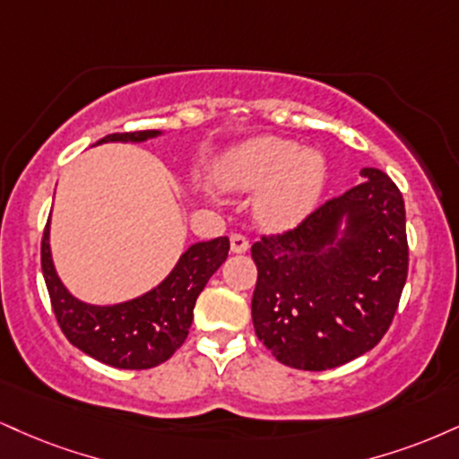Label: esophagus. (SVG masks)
<instances>
[{"mask_svg": "<svg viewBox=\"0 0 459 459\" xmlns=\"http://www.w3.org/2000/svg\"><path fill=\"white\" fill-rule=\"evenodd\" d=\"M247 247H250V241H247L246 235H241V233L230 235V250H233L235 254H244V252H247Z\"/></svg>", "mask_w": 459, "mask_h": 459, "instance_id": "esophagus-1", "label": "esophagus"}]
</instances>
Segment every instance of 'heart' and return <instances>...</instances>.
<instances>
[{
	"label": "heart",
	"instance_id": "b5f03b06",
	"mask_svg": "<svg viewBox=\"0 0 459 459\" xmlns=\"http://www.w3.org/2000/svg\"><path fill=\"white\" fill-rule=\"evenodd\" d=\"M220 179L233 190H261L258 220L267 229L282 230L310 213L327 179V162L316 149H299L280 136H261L224 158Z\"/></svg>",
	"mask_w": 459,
	"mask_h": 459
}]
</instances>
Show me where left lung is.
Segmentation results:
<instances>
[{
  "instance_id": "8db88e82",
  "label": "left lung",
  "mask_w": 459,
  "mask_h": 459,
  "mask_svg": "<svg viewBox=\"0 0 459 459\" xmlns=\"http://www.w3.org/2000/svg\"><path fill=\"white\" fill-rule=\"evenodd\" d=\"M361 177L295 229L252 246L254 331L289 368L344 366L394 323L408 275L404 198L383 170L363 169ZM342 217L350 226L338 240Z\"/></svg>"
}]
</instances>
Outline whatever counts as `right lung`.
I'll use <instances>...</instances> for the list:
<instances>
[{"instance_id":"add662e5","label":"right lung","mask_w":459,"mask_h":459,"mask_svg":"<svg viewBox=\"0 0 459 459\" xmlns=\"http://www.w3.org/2000/svg\"><path fill=\"white\" fill-rule=\"evenodd\" d=\"M158 134V130L115 132L98 143H141ZM229 247V237L187 247L158 289L117 306H87L64 289L51 261L48 222L44 226L40 258L55 318L70 344L107 366L149 369L169 361L186 342L198 295L226 261Z\"/></svg>"}]
</instances>
